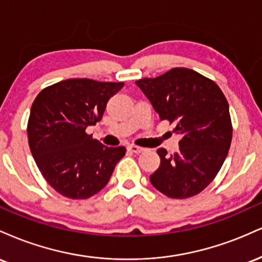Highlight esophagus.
<instances>
[{
    "instance_id": "obj_1",
    "label": "esophagus",
    "mask_w": 262,
    "mask_h": 262,
    "mask_svg": "<svg viewBox=\"0 0 262 262\" xmlns=\"http://www.w3.org/2000/svg\"><path fill=\"white\" fill-rule=\"evenodd\" d=\"M127 149L130 150V152H134V153H142L144 148H142V147H138L136 146V144H130V146L127 147Z\"/></svg>"
}]
</instances>
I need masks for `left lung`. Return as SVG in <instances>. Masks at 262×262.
I'll list each match as a JSON object with an SVG mask.
<instances>
[{"label":"left lung","instance_id":"8db88e82","mask_svg":"<svg viewBox=\"0 0 262 262\" xmlns=\"http://www.w3.org/2000/svg\"><path fill=\"white\" fill-rule=\"evenodd\" d=\"M161 120L181 135L179 150L157 149L161 164L149 177L158 191L187 199L205 190L222 168L232 142V120L223 92L196 71L175 67L156 78L136 81Z\"/></svg>","mask_w":262,"mask_h":262}]
</instances>
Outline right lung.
Wrapping results in <instances>:
<instances>
[{
	"instance_id": "right-lung-1",
	"label": "right lung",
	"mask_w": 262,
	"mask_h": 262,
	"mask_svg": "<svg viewBox=\"0 0 262 262\" xmlns=\"http://www.w3.org/2000/svg\"><path fill=\"white\" fill-rule=\"evenodd\" d=\"M122 87L124 82L71 78L36 95L27 126L30 152L49 185L64 198L99 192L125 156V147H106L85 132Z\"/></svg>"
}]
</instances>
